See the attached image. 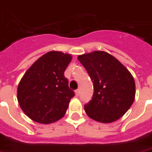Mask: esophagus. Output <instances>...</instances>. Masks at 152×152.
<instances>
[{
    "label": "esophagus",
    "instance_id": "1",
    "mask_svg": "<svg viewBox=\"0 0 152 152\" xmlns=\"http://www.w3.org/2000/svg\"><path fill=\"white\" fill-rule=\"evenodd\" d=\"M79 94H80V90L77 89L75 91V95H76V96H79Z\"/></svg>",
    "mask_w": 152,
    "mask_h": 152
}]
</instances>
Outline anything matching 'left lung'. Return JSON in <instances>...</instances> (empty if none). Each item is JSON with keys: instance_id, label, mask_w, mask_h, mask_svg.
<instances>
[{"instance_id": "1", "label": "left lung", "mask_w": 152, "mask_h": 152, "mask_svg": "<svg viewBox=\"0 0 152 152\" xmlns=\"http://www.w3.org/2000/svg\"><path fill=\"white\" fill-rule=\"evenodd\" d=\"M93 83L91 100L84 105L87 116L102 123L122 117L132 105L135 83L129 70L110 54L96 51L77 57Z\"/></svg>"}]
</instances>
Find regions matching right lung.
Returning <instances> with one entry per match:
<instances>
[{"label": "right lung", "mask_w": 152, "mask_h": 152, "mask_svg": "<svg viewBox=\"0 0 152 152\" xmlns=\"http://www.w3.org/2000/svg\"><path fill=\"white\" fill-rule=\"evenodd\" d=\"M71 58L69 54L51 51L39 57L23 75L18 87V100L31 120L49 124L64 117L75 96L64 75Z\"/></svg>", "instance_id": "add662e5"}]
</instances>
